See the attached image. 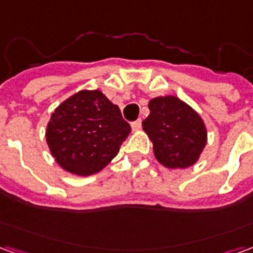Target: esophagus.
<instances>
[{
    "instance_id": "obj_1",
    "label": "esophagus",
    "mask_w": 253,
    "mask_h": 253,
    "mask_svg": "<svg viewBox=\"0 0 253 253\" xmlns=\"http://www.w3.org/2000/svg\"><path fill=\"white\" fill-rule=\"evenodd\" d=\"M141 126H142V122H141V119H138V121L132 122V123H131L132 131H138V130L141 128Z\"/></svg>"
}]
</instances>
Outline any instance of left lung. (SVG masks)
<instances>
[{
    "label": "left lung",
    "instance_id": "1",
    "mask_svg": "<svg viewBox=\"0 0 253 253\" xmlns=\"http://www.w3.org/2000/svg\"><path fill=\"white\" fill-rule=\"evenodd\" d=\"M149 110L142 127L153 143L156 160L169 169L196 164L207 143V128L201 115L172 94L152 99Z\"/></svg>",
    "mask_w": 253,
    "mask_h": 253
}]
</instances>
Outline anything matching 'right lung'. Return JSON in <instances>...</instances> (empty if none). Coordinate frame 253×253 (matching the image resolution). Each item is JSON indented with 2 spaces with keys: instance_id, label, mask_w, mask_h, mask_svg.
Segmentation results:
<instances>
[{
  "instance_id": "obj_1",
  "label": "right lung",
  "mask_w": 253,
  "mask_h": 253,
  "mask_svg": "<svg viewBox=\"0 0 253 253\" xmlns=\"http://www.w3.org/2000/svg\"><path fill=\"white\" fill-rule=\"evenodd\" d=\"M131 127L121 110L99 90L83 89L58 105L46 127V141L57 164L76 176L104 169Z\"/></svg>"
}]
</instances>
